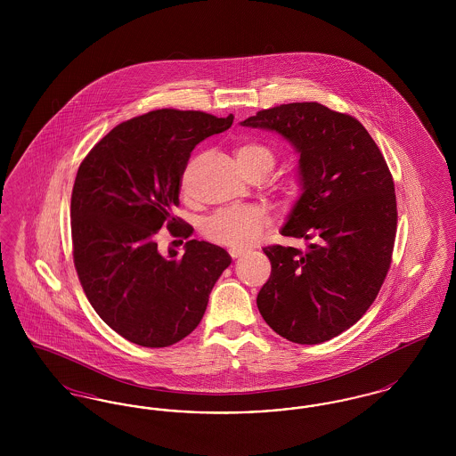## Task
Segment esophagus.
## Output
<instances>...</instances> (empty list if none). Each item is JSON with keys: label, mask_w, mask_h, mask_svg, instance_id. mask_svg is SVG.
I'll list each match as a JSON object with an SVG mask.
<instances>
[{"label": "esophagus", "mask_w": 456, "mask_h": 456, "mask_svg": "<svg viewBox=\"0 0 456 456\" xmlns=\"http://www.w3.org/2000/svg\"><path fill=\"white\" fill-rule=\"evenodd\" d=\"M229 255H231V256L236 260V258H239V256L242 255V251H240V249H234V248H232V249H229Z\"/></svg>", "instance_id": "esophagus-1"}]
</instances>
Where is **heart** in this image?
Here are the masks:
<instances>
[{
  "instance_id": "obj_1",
  "label": "heart",
  "mask_w": 456,
  "mask_h": 456,
  "mask_svg": "<svg viewBox=\"0 0 456 456\" xmlns=\"http://www.w3.org/2000/svg\"><path fill=\"white\" fill-rule=\"evenodd\" d=\"M236 159L242 169L273 167L275 157L270 149L260 143H242L236 149ZM268 224L266 214L258 207H232L222 208L203 224L205 236L234 249L248 248L256 242Z\"/></svg>"
}]
</instances>
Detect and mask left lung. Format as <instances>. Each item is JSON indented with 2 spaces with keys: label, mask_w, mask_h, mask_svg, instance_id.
Returning <instances> with one entry per match:
<instances>
[{
  "label": "left lung",
  "mask_w": 456,
  "mask_h": 456,
  "mask_svg": "<svg viewBox=\"0 0 456 456\" xmlns=\"http://www.w3.org/2000/svg\"><path fill=\"white\" fill-rule=\"evenodd\" d=\"M240 125L275 131L299 153L301 196L281 232L314 239L305 251L263 249L272 273L258 309L283 338L322 344L362 318L388 273L396 234L390 169L355 118L318 102L265 109Z\"/></svg>",
  "instance_id": "obj_1"
}]
</instances>
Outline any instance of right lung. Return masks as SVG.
Segmentation results:
<instances>
[{
    "label": "right lung",
    "instance_id": "1",
    "mask_svg": "<svg viewBox=\"0 0 456 456\" xmlns=\"http://www.w3.org/2000/svg\"><path fill=\"white\" fill-rule=\"evenodd\" d=\"M234 116L157 109L118 125L88 152L71 193L73 261L88 303L116 333L142 347H169L201 322L229 253L191 239L184 255H162L155 234L167 225L190 238L179 217L181 177L205 138Z\"/></svg>",
    "mask_w": 456,
    "mask_h": 456
}]
</instances>
